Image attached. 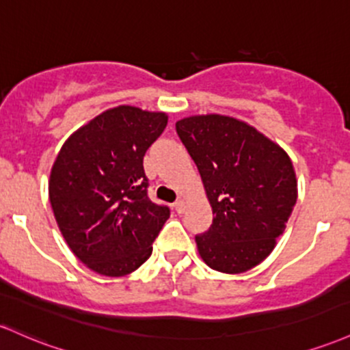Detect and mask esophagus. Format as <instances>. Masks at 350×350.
Instances as JSON below:
<instances>
[{"label":"esophagus","mask_w":350,"mask_h":350,"mask_svg":"<svg viewBox=\"0 0 350 350\" xmlns=\"http://www.w3.org/2000/svg\"><path fill=\"white\" fill-rule=\"evenodd\" d=\"M174 209L178 214H183L184 211H186V202H184L183 199H179V201L174 202Z\"/></svg>","instance_id":"34e87169"}]
</instances>
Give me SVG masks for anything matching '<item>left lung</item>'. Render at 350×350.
I'll return each mask as SVG.
<instances>
[{
    "label": "left lung",
    "mask_w": 350,
    "mask_h": 350,
    "mask_svg": "<svg viewBox=\"0 0 350 350\" xmlns=\"http://www.w3.org/2000/svg\"><path fill=\"white\" fill-rule=\"evenodd\" d=\"M176 131L214 214L211 228L196 236L199 256L214 271H249L275 247L297 201L293 161L281 146L231 116L184 118Z\"/></svg>",
    "instance_id": "obj_1"
}]
</instances>
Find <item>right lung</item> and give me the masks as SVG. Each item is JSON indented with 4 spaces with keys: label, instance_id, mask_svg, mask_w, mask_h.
Listing matches in <instances>:
<instances>
[{
    "label": "right lung",
    "instance_id": "1",
    "mask_svg": "<svg viewBox=\"0 0 350 350\" xmlns=\"http://www.w3.org/2000/svg\"><path fill=\"white\" fill-rule=\"evenodd\" d=\"M166 113L118 106L68 137L49 176V202L75 256L109 278L148 260L169 207L148 198L143 159Z\"/></svg>",
    "mask_w": 350,
    "mask_h": 350
}]
</instances>
